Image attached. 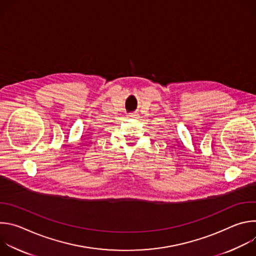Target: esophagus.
Listing matches in <instances>:
<instances>
[{
    "label": "esophagus",
    "mask_w": 256,
    "mask_h": 256,
    "mask_svg": "<svg viewBox=\"0 0 256 256\" xmlns=\"http://www.w3.org/2000/svg\"><path fill=\"white\" fill-rule=\"evenodd\" d=\"M138 114H128V118H138Z\"/></svg>",
    "instance_id": "1"
}]
</instances>
